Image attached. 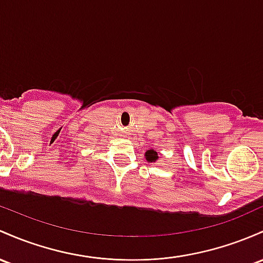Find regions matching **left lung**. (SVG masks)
<instances>
[{
	"mask_svg": "<svg viewBox=\"0 0 263 263\" xmlns=\"http://www.w3.org/2000/svg\"><path fill=\"white\" fill-rule=\"evenodd\" d=\"M145 157H146V161H148V162H156V161L158 160L157 152H156V149H152V148L148 149V151H146Z\"/></svg>",
	"mask_w": 263,
	"mask_h": 263,
	"instance_id": "1",
	"label": "left lung"
}]
</instances>
